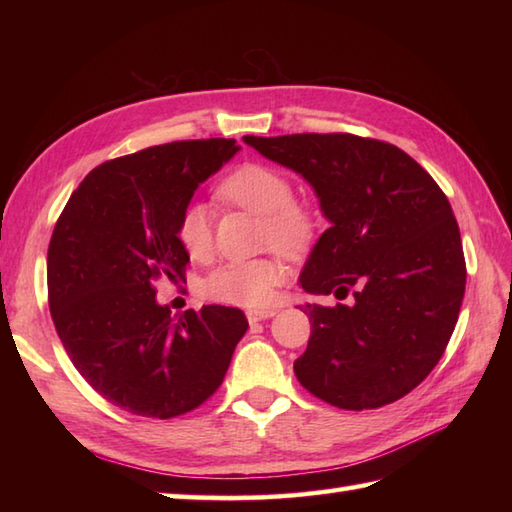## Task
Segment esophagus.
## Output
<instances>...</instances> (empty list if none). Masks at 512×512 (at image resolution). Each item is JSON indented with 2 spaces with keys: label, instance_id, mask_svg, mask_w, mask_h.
I'll list each match as a JSON object with an SVG mask.
<instances>
[{
  "label": "esophagus",
  "instance_id": "34e87169",
  "mask_svg": "<svg viewBox=\"0 0 512 512\" xmlns=\"http://www.w3.org/2000/svg\"><path fill=\"white\" fill-rule=\"evenodd\" d=\"M275 310H248L246 312V319L250 323H257V321H266V319H273L275 317Z\"/></svg>",
  "mask_w": 512,
  "mask_h": 512
}]
</instances>
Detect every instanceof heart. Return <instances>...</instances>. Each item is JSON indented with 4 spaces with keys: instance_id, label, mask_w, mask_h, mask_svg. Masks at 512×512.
Segmentation results:
<instances>
[{
    "instance_id": "1",
    "label": "heart",
    "mask_w": 512,
    "mask_h": 512,
    "mask_svg": "<svg viewBox=\"0 0 512 512\" xmlns=\"http://www.w3.org/2000/svg\"><path fill=\"white\" fill-rule=\"evenodd\" d=\"M217 195L250 213L262 215V242L286 255L306 250L319 231L317 213L295 200V184L275 167L246 162L220 182ZM176 235L184 253L195 262L211 255L213 224L206 204L189 202L182 206ZM284 277V264L275 257L233 259L204 277L202 295L231 306L262 308L275 299Z\"/></svg>"
}]
</instances>
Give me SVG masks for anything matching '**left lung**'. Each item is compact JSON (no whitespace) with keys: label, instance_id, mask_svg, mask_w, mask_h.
I'll list each match as a JSON object with an SVG mask.
<instances>
[{"label":"left lung","instance_id":"obj_1","mask_svg":"<svg viewBox=\"0 0 512 512\" xmlns=\"http://www.w3.org/2000/svg\"><path fill=\"white\" fill-rule=\"evenodd\" d=\"M244 143L301 173L330 220L303 266V290L354 295L352 306H308L297 380L347 411L407 396L447 350L464 299L466 262L447 195L385 140L290 134Z\"/></svg>","mask_w":512,"mask_h":512}]
</instances>
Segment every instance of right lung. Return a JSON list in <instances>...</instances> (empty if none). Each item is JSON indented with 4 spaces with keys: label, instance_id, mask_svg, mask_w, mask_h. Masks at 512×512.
I'll return each mask as SVG.
<instances>
[{
    "label": "right lung",
    "instance_id": "1",
    "mask_svg": "<svg viewBox=\"0 0 512 512\" xmlns=\"http://www.w3.org/2000/svg\"><path fill=\"white\" fill-rule=\"evenodd\" d=\"M239 147L233 138L176 140L107 160L79 184L48 246V303L70 361L90 387L134 416L169 420L222 385L248 321L204 306L178 319L156 281L184 279L176 226L198 184Z\"/></svg>",
    "mask_w": 512,
    "mask_h": 512
}]
</instances>
